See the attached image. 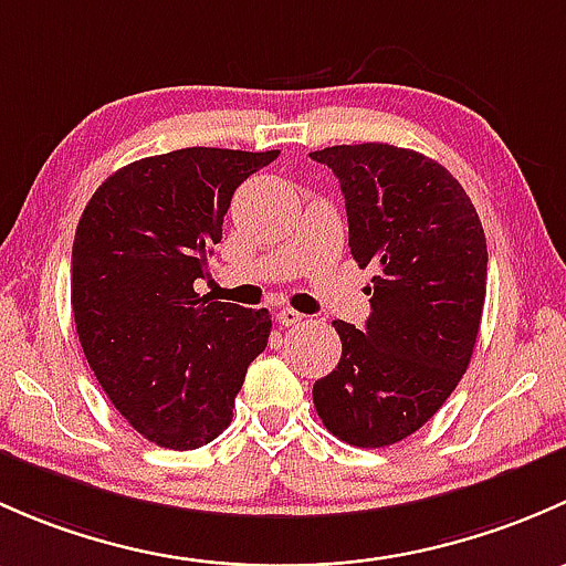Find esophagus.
<instances>
[{
    "label": "esophagus",
    "instance_id": "obj_1",
    "mask_svg": "<svg viewBox=\"0 0 566 566\" xmlns=\"http://www.w3.org/2000/svg\"><path fill=\"white\" fill-rule=\"evenodd\" d=\"M277 322L283 326H296L305 322V316L300 311H294V307H283V311H277Z\"/></svg>",
    "mask_w": 566,
    "mask_h": 566
}]
</instances>
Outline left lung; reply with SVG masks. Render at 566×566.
I'll use <instances>...</instances> for the list:
<instances>
[{"label":"left lung","mask_w":566,"mask_h":566,"mask_svg":"<svg viewBox=\"0 0 566 566\" xmlns=\"http://www.w3.org/2000/svg\"><path fill=\"white\" fill-rule=\"evenodd\" d=\"M311 157L340 182L354 261L376 270L365 329L332 322L343 354L313 384V403L332 436L376 450L422 428L469 368L485 305V231L458 179L413 149L340 144Z\"/></svg>","instance_id":"obj_1"}]
</instances>
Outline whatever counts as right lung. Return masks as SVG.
I'll return each instance as SVG.
<instances>
[{
    "label": "right lung",
    "instance_id": "right-lung-1",
    "mask_svg": "<svg viewBox=\"0 0 566 566\" xmlns=\"http://www.w3.org/2000/svg\"><path fill=\"white\" fill-rule=\"evenodd\" d=\"M281 155L188 147L111 174L78 220L70 305L81 348L114 409L166 450L229 428L272 316L196 294L223 214L250 174Z\"/></svg>",
    "mask_w": 566,
    "mask_h": 566
}]
</instances>
